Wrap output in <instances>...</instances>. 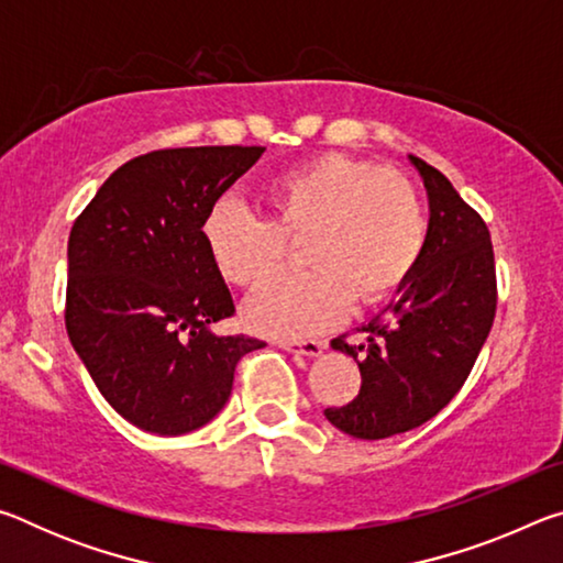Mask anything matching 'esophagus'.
Returning <instances> with one entry per match:
<instances>
[{"instance_id": "esophagus-1", "label": "esophagus", "mask_w": 563, "mask_h": 563, "mask_svg": "<svg viewBox=\"0 0 563 563\" xmlns=\"http://www.w3.org/2000/svg\"><path fill=\"white\" fill-rule=\"evenodd\" d=\"M278 347L295 352V355H305V357H316L322 352V342L318 340H278Z\"/></svg>"}]
</instances>
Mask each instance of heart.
Returning a JSON list of instances; mask_svg holds the SVG:
<instances>
[{"mask_svg": "<svg viewBox=\"0 0 563 563\" xmlns=\"http://www.w3.org/2000/svg\"><path fill=\"white\" fill-rule=\"evenodd\" d=\"M268 218L235 203L203 218L208 258L225 283L258 288L302 243L308 273L271 283L245 305L247 328L271 338L322 332L350 302L375 308L402 290L422 258L427 213L405 176L338 154L312 158L265 188Z\"/></svg>", "mask_w": 563, "mask_h": 563, "instance_id": "1", "label": "heart"}]
</instances>
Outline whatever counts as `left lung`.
Here are the masks:
<instances>
[{
    "instance_id": "left-lung-1",
    "label": "left lung",
    "mask_w": 563,
    "mask_h": 563,
    "mask_svg": "<svg viewBox=\"0 0 563 563\" xmlns=\"http://www.w3.org/2000/svg\"><path fill=\"white\" fill-rule=\"evenodd\" d=\"M430 196V228L417 268L389 305L332 347L357 360L360 393L325 417L357 440H385L424 424L452 402L470 377L494 316L497 268L487 223L427 161L409 156Z\"/></svg>"
}]
</instances>
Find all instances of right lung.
Listing matches in <instances>:
<instances>
[{
	"mask_svg": "<svg viewBox=\"0 0 563 563\" xmlns=\"http://www.w3.org/2000/svg\"><path fill=\"white\" fill-rule=\"evenodd\" d=\"M263 146L158 148L113 170L74 221L64 322L93 385L139 430L186 434L221 412L235 365L265 347L233 318L201 225Z\"/></svg>",
	"mask_w": 563,
	"mask_h": 563,
	"instance_id": "1",
	"label": "right lung"
}]
</instances>
